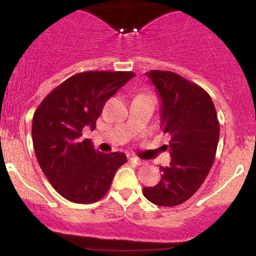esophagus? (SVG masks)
Instances as JSON below:
<instances>
[{
  "instance_id": "1",
  "label": "esophagus",
  "mask_w": 256,
  "mask_h": 256,
  "mask_svg": "<svg viewBox=\"0 0 256 256\" xmlns=\"http://www.w3.org/2000/svg\"><path fill=\"white\" fill-rule=\"evenodd\" d=\"M130 160L132 161V162L134 164V165H137V166H140V165H144V161L143 160H140V158H136V156H132Z\"/></svg>"
}]
</instances>
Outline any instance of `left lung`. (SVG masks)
<instances>
[{
    "label": "left lung",
    "instance_id": "1",
    "mask_svg": "<svg viewBox=\"0 0 256 256\" xmlns=\"http://www.w3.org/2000/svg\"><path fill=\"white\" fill-rule=\"evenodd\" d=\"M161 98V128L170 140V166H160V183L144 188L152 204L173 207L189 200L212 168L219 120L212 98L198 84L170 71L146 73Z\"/></svg>",
    "mask_w": 256,
    "mask_h": 256
}]
</instances>
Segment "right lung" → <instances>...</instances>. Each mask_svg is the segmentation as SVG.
Masks as SVG:
<instances>
[{
    "instance_id": "1",
    "label": "right lung",
    "mask_w": 256,
    "mask_h": 256,
    "mask_svg": "<svg viewBox=\"0 0 256 256\" xmlns=\"http://www.w3.org/2000/svg\"><path fill=\"white\" fill-rule=\"evenodd\" d=\"M134 72L86 71L62 82L40 102L32 120V140L40 168L62 198L92 204L110 190L114 174L128 161L119 152L104 154L82 138L110 100Z\"/></svg>"
}]
</instances>
